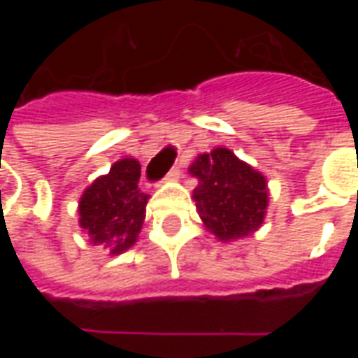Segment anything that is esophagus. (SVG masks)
<instances>
[{
    "instance_id": "34e87169",
    "label": "esophagus",
    "mask_w": 358,
    "mask_h": 358,
    "mask_svg": "<svg viewBox=\"0 0 358 358\" xmlns=\"http://www.w3.org/2000/svg\"><path fill=\"white\" fill-rule=\"evenodd\" d=\"M180 176H182V172H180L178 169H172V171L166 174L164 182H176V180H180Z\"/></svg>"
}]
</instances>
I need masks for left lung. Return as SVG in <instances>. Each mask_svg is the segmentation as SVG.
I'll list each match as a JSON object with an SVG mask.
<instances>
[{
	"mask_svg": "<svg viewBox=\"0 0 358 358\" xmlns=\"http://www.w3.org/2000/svg\"><path fill=\"white\" fill-rule=\"evenodd\" d=\"M187 172L197 178L194 201L199 218L218 241L248 238L263 226L268 209L266 176L232 149L215 148L197 155Z\"/></svg>",
	"mask_w": 358,
	"mask_h": 358,
	"instance_id": "left-lung-1",
	"label": "left lung"
}]
</instances>
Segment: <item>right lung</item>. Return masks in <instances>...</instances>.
<instances>
[{"label":"right lung","instance_id":"1","mask_svg":"<svg viewBox=\"0 0 358 358\" xmlns=\"http://www.w3.org/2000/svg\"><path fill=\"white\" fill-rule=\"evenodd\" d=\"M140 174L138 159H118L82 192L78 201L82 232L90 243L109 249L113 257L132 248L143 226L149 195L138 187Z\"/></svg>","mask_w":358,"mask_h":358}]
</instances>
